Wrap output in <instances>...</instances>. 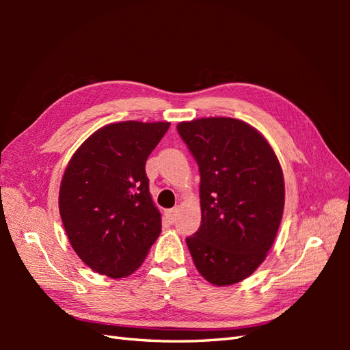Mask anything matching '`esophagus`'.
I'll return each instance as SVG.
<instances>
[{"instance_id":"1","label":"esophagus","mask_w":350,"mask_h":350,"mask_svg":"<svg viewBox=\"0 0 350 350\" xmlns=\"http://www.w3.org/2000/svg\"><path fill=\"white\" fill-rule=\"evenodd\" d=\"M163 217H165V219L170 222V224H174L176 219H177V209L176 207H173V209H168L163 212Z\"/></svg>"}]
</instances>
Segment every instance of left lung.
<instances>
[{
    "mask_svg": "<svg viewBox=\"0 0 350 350\" xmlns=\"http://www.w3.org/2000/svg\"><path fill=\"white\" fill-rule=\"evenodd\" d=\"M200 171L202 224L187 237L198 272L215 286L262 265L278 233L284 179L272 147L245 122L209 117L177 126Z\"/></svg>",
    "mask_w": 350,
    "mask_h": 350,
    "instance_id": "left-lung-1",
    "label": "left lung"
}]
</instances>
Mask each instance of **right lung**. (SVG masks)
Wrapping results in <instances>:
<instances>
[{"label": "right lung", "mask_w": 350, "mask_h": 350, "mask_svg": "<svg viewBox=\"0 0 350 350\" xmlns=\"http://www.w3.org/2000/svg\"><path fill=\"white\" fill-rule=\"evenodd\" d=\"M170 123L122 122L94 132L64 171L60 215L72 248L98 273L123 278L161 233L146 161Z\"/></svg>", "instance_id": "right-lung-1"}]
</instances>
